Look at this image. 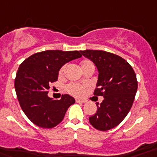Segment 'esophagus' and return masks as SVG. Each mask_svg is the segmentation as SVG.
<instances>
[{
    "label": "esophagus",
    "instance_id": "obj_1",
    "mask_svg": "<svg viewBox=\"0 0 157 157\" xmlns=\"http://www.w3.org/2000/svg\"><path fill=\"white\" fill-rule=\"evenodd\" d=\"M75 102H76V103H81V104H83V103H86V100H84V99H76Z\"/></svg>",
    "mask_w": 157,
    "mask_h": 157
}]
</instances>
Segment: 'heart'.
Masks as SVG:
<instances>
[{"label": "heart", "instance_id": "obj_1", "mask_svg": "<svg viewBox=\"0 0 157 157\" xmlns=\"http://www.w3.org/2000/svg\"><path fill=\"white\" fill-rule=\"evenodd\" d=\"M88 65H94V63H92L90 60L85 59L83 60L82 62V68L86 67ZM66 69V65H63V67L60 69L59 71V75H63V73L65 71ZM86 86H84V85H81V84H77V83H70L66 86V91L68 93L73 96H75V97H81V96H83L85 93H86Z\"/></svg>", "mask_w": 157, "mask_h": 157}]
</instances>
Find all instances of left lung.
Returning a JSON list of instances; mask_svg holds the SVG:
<instances>
[{
  "label": "left lung",
  "mask_w": 157,
  "mask_h": 157,
  "mask_svg": "<svg viewBox=\"0 0 157 157\" xmlns=\"http://www.w3.org/2000/svg\"><path fill=\"white\" fill-rule=\"evenodd\" d=\"M81 53L96 65L98 71L95 96H103L97 112L89 117L91 125L107 131L120 124L132 108L138 89L136 74L121 57L99 50H85Z\"/></svg>",
  "instance_id": "obj_1"
}]
</instances>
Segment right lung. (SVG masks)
<instances>
[{"mask_svg":"<svg viewBox=\"0 0 157 157\" xmlns=\"http://www.w3.org/2000/svg\"><path fill=\"white\" fill-rule=\"evenodd\" d=\"M81 57V51L47 50L33 54L20 64L14 82L15 91L23 111L34 124L54 128L63 121L68 108L75 104V98L68 94L54 100L48 94L63 64Z\"/></svg>","mask_w":157,"mask_h":157,"instance_id":"add662e5","label":"right lung"}]
</instances>
